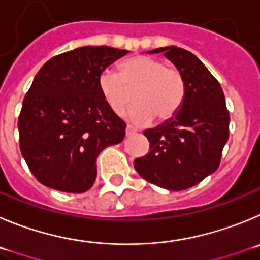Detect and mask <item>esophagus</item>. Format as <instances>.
Here are the masks:
<instances>
[{"label": "esophagus", "mask_w": 260, "mask_h": 260, "mask_svg": "<svg viewBox=\"0 0 260 260\" xmlns=\"http://www.w3.org/2000/svg\"><path fill=\"white\" fill-rule=\"evenodd\" d=\"M135 133H137V129H135V128L131 127V125H127V128H125V136H127V137H131V136H133Z\"/></svg>", "instance_id": "esophagus-1"}]
</instances>
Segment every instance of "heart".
<instances>
[{
    "instance_id": "obj_1",
    "label": "heart",
    "mask_w": 260,
    "mask_h": 260,
    "mask_svg": "<svg viewBox=\"0 0 260 260\" xmlns=\"http://www.w3.org/2000/svg\"><path fill=\"white\" fill-rule=\"evenodd\" d=\"M98 89L116 115L124 113L135 92L136 105L128 118L136 125H147L158 116L167 120L177 114L185 98V83L177 70L145 55L121 63L120 75L105 70L98 76Z\"/></svg>"
}]
</instances>
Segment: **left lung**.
<instances>
[{
	"instance_id": "left-lung-1",
	"label": "left lung",
	"mask_w": 260,
	"mask_h": 260,
	"mask_svg": "<svg viewBox=\"0 0 260 260\" xmlns=\"http://www.w3.org/2000/svg\"><path fill=\"white\" fill-rule=\"evenodd\" d=\"M165 53L185 83V98L177 114L144 132L150 150L135 159L140 176L167 190L197 185L219 167L229 137V113L220 84L190 51L165 46Z\"/></svg>"
}]
</instances>
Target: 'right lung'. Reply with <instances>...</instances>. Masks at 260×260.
<instances>
[{"instance_id": "add662e5", "label": "right lung", "mask_w": 260, "mask_h": 260, "mask_svg": "<svg viewBox=\"0 0 260 260\" xmlns=\"http://www.w3.org/2000/svg\"><path fill=\"white\" fill-rule=\"evenodd\" d=\"M128 50L81 46L37 72L18 121L20 151L45 186L83 193L94 184L98 155L123 141L125 123L107 106L98 76Z\"/></svg>"}]
</instances>
